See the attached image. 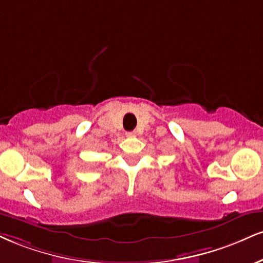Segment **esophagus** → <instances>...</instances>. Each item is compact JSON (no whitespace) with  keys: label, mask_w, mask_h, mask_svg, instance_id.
<instances>
[{"label":"esophagus","mask_w":263,"mask_h":263,"mask_svg":"<svg viewBox=\"0 0 263 263\" xmlns=\"http://www.w3.org/2000/svg\"><path fill=\"white\" fill-rule=\"evenodd\" d=\"M135 136H136V132H134V131H131V132H126V137L132 138V137H135Z\"/></svg>","instance_id":"obj_1"}]
</instances>
